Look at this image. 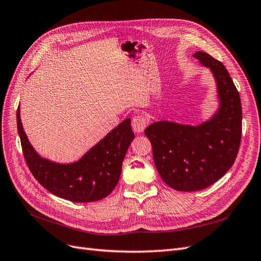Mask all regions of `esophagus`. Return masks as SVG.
<instances>
[{
	"label": "esophagus",
	"mask_w": 261,
	"mask_h": 261,
	"mask_svg": "<svg viewBox=\"0 0 261 261\" xmlns=\"http://www.w3.org/2000/svg\"><path fill=\"white\" fill-rule=\"evenodd\" d=\"M148 123H149V120H148V118H147L145 115L138 114V115H136V116H134L133 120H132L133 129L135 130L136 133L144 132V129L147 127Z\"/></svg>",
	"instance_id": "esophagus-1"
}]
</instances>
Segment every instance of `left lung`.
Wrapping results in <instances>:
<instances>
[{"label":"left lung","mask_w":261,"mask_h":261,"mask_svg":"<svg viewBox=\"0 0 261 261\" xmlns=\"http://www.w3.org/2000/svg\"><path fill=\"white\" fill-rule=\"evenodd\" d=\"M194 58L216 78L218 112L198 126L160 121L145 129L161 178L180 192L200 191L222 177L236 159L242 138L241 98L230 74L206 52H196Z\"/></svg>","instance_id":"8db88e82"}]
</instances>
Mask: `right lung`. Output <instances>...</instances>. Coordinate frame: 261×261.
<instances>
[{
	"label": "right lung",
	"instance_id": "add662e5",
	"mask_svg": "<svg viewBox=\"0 0 261 261\" xmlns=\"http://www.w3.org/2000/svg\"><path fill=\"white\" fill-rule=\"evenodd\" d=\"M17 129L23 158L31 174L46 191L73 202H92L112 193L121 176L122 163L133 141L130 120L123 121L92 147L80 161L59 164L39 155L22 128L19 107Z\"/></svg>",
	"mask_w": 261,
	"mask_h": 261
}]
</instances>
